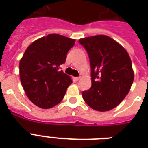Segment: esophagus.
I'll use <instances>...</instances> for the list:
<instances>
[{
  "mask_svg": "<svg viewBox=\"0 0 148 148\" xmlns=\"http://www.w3.org/2000/svg\"><path fill=\"white\" fill-rule=\"evenodd\" d=\"M74 81H79L80 79H81V77H74Z\"/></svg>",
  "mask_w": 148,
  "mask_h": 148,
  "instance_id": "1",
  "label": "esophagus"
}]
</instances>
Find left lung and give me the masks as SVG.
I'll list each match as a JSON object with an SVG mask.
<instances>
[{"mask_svg": "<svg viewBox=\"0 0 148 148\" xmlns=\"http://www.w3.org/2000/svg\"><path fill=\"white\" fill-rule=\"evenodd\" d=\"M79 43L88 52L91 69V88L83 91L84 101L98 111L116 108L133 84L130 56L121 45L108 36L82 38Z\"/></svg>", "mask_w": 148, "mask_h": 148, "instance_id": "obj_1", "label": "left lung"}]
</instances>
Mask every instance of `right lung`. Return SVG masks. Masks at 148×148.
<instances>
[{"instance_id":"right-lung-1","label":"right lung","mask_w":148,"mask_h":148,"mask_svg":"<svg viewBox=\"0 0 148 148\" xmlns=\"http://www.w3.org/2000/svg\"><path fill=\"white\" fill-rule=\"evenodd\" d=\"M75 40L51 34L34 41L20 60V78L30 101L40 108L47 109L64 98L71 77L60 65L64 64L67 53Z\"/></svg>"}]
</instances>
